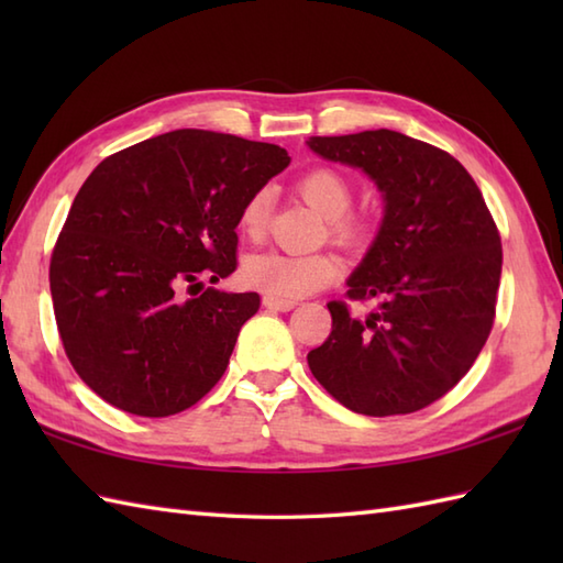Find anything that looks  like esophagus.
Here are the masks:
<instances>
[{
  "label": "esophagus",
  "mask_w": 563,
  "mask_h": 563,
  "mask_svg": "<svg viewBox=\"0 0 563 563\" xmlns=\"http://www.w3.org/2000/svg\"><path fill=\"white\" fill-rule=\"evenodd\" d=\"M295 300H278V297H271L266 295L263 297V307L273 309V312H290V309H295Z\"/></svg>",
  "instance_id": "1"
}]
</instances>
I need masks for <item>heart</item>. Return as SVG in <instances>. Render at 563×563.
Wrapping results in <instances>:
<instances>
[{
  "label": "heart",
  "instance_id": "obj_1",
  "mask_svg": "<svg viewBox=\"0 0 563 563\" xmlns=\"http://www.w3.org/2000/svg\"><path fill=\"white\" fill-rule=\"evenodd\" d=\"M297 190L305 200L329 220L331 234L345 244H363L367 239V222L351 212L353 184L349 176L333 166H312L297 176ZM271 212V190L258 188L239 210V230L249 239H258L266 232ZM341 275V261L327 251H261L251 254L242 266V278L249 288L266 292L278 300L312 295L327 288Z\"/></svg>",
  "mask_w": 563,
  "mask_h": 563
}]
</instances>
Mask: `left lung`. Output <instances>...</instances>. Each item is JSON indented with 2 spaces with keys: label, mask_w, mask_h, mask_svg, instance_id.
<instances>
[{
  "label": "left lung",
  "mask_w": 563,
  "mask_h": 563,
  "mask_svg": "<svg viewBox=\"0 0 563 563\" xmlns=\"http://www.w3.org/2000/svg\"><path fill=\"white\" fill-rule=\"evenodd\" d=\"M321 157L375 178L385 220L307 363L333 399L365 416L426 409L470 373L492 333L498 227L479 186L445 150L394 130L312 137ZM373 299L369 316L351 303Z\"/></svg>",
  "instance_id": "1"
}]
</instances>
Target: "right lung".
<instances>
[{
	"label": "right lung",
	"instance_id": "add662e5",
	"mask_svg": "<svg viewBox=\"0 0 563 563\" xmlns=\"http://www.w3.org/2000/svg\"><path fill=\"white\" fill-rule=\"evenodd\" d=\"M288 164L278 145L188 128L89 174L53 249L51 292L69 363L103 401L164 418L218 385L261 297L198 290L236 271L239 210Z\"/></svg>",
	"mask_w": 563,
	"mask_h": 563
}]
</instances>
